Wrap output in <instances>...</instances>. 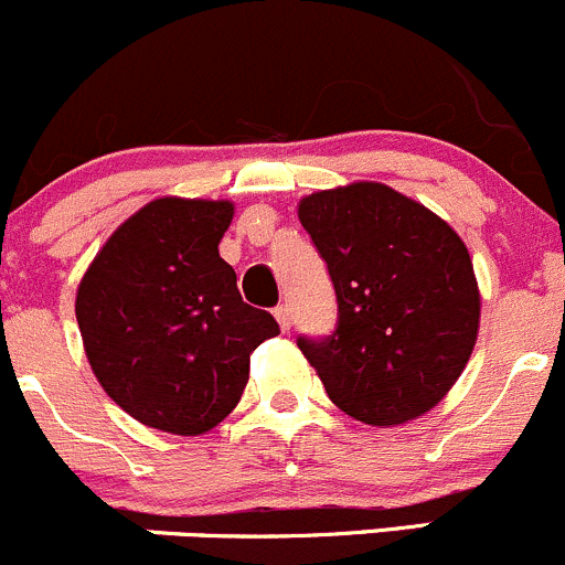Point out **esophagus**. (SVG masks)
I'll list each match as a JSON object with an SVG mask.
<instances>
[{
    "label": "esophagus",
    "instance_id": "1",
    "mask_svg": "<svg viewBox=\"0 0 565 565\" xmlns=\"http://www.w3.org/2000/svg\"><path fill=\"white\" fill-rule=\"evenodd\" d=\"M275 318H277V323H280L282 332H288V329H290V310H288V305H277L275 307Z\"/></svg>",
    "mask_w": 565,
    "mask_h": 565
}]
</instances>
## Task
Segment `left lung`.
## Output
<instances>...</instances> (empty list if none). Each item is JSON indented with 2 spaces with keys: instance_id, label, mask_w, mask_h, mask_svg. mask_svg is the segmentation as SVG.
<instances>
[{
  "instance_id": "left-lung-1",
  "label": "left lung",
  "mask_w": 565,
  "mask_h": 565,
  "mask_svg": "<svg viewBox=\"0 0 565 565\" xmlns=\"http://www.w3.org/2000/svg\"><path fill=\"white\" fill-rule=\"evenodd\" d=\"M299 222L338 294V329L299 338L329 401L384 428L431 412L478 340L467 244L426 205L376 181L307 194Z\"/></svg>"
}]
</instances>
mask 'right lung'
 Segmentation results:
<instances>
[{
	"mask_svg": "<svg viewBox=\"0 0 565 565\" xmlns=\"http://www.w3.org/2000/svg\"><path fill=\"white\" fill-rule=\"evenodd\" d=\"M231 200L159 198L87 266L76 321L95 379L142 426L198 437L242 401L249 354L280 334L220 258Z\"/></svg>",
	"mask_w": 565,
	"mask_h": 565,
	"instance_id": "1",
	"label": "right lung"
}]
</instances>
